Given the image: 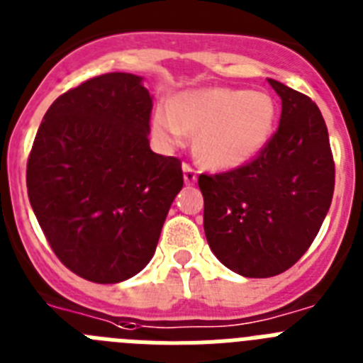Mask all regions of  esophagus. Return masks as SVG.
I'll return each mask as SVG.
<instances>
[{
    "label": "esophagus",
    "mask_w": 363,
    "mask_h": 363,
    "mask_svg": "<svg viewBox=\"0 0 363 363\" xmlns=\"http://www.w3.org/2000/svg\"><path fill=\"white\" fill-rule=\"evenodd\" d=\"M182 172H184V182L188 186H191V184H195V181H197V175H195V169L191 168V166L189 164H182Z\"/></svg>",
    "instance_id": "esophagus-1"
}]
</instances>
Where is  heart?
I'll list each match as a JSON object with an SVG mask.
<instances>
[{
    "mask_svg": "<svg viewBox=\"0 0 363 363\" xmlns=\"http://www.w3.org/2000/svg\"><path fill=\"white\" fill-rule=\"evenodd\" d=\"M277 121L275 101L246 88L188 90L155 110L152 133L162 146H175L182 133L195 135L194 152L204 166L235 169L247 164L269 141Z\"/></svg>",
    "mask_w": 363,
    "mask_h": 363,
    "instance_id": "obj_1",
    "label": "heart"
}]
</instances>
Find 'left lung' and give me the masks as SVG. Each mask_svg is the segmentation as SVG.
<instances>
[{"mask_svg": "<svg viewBox=\"0 0 363 363\" xmlns=\"http://www.w3.org/2000/svg\"><path fill=\"white\" fill-rule=\"evenodd\" d=\"M267 81L282 99L275 135L247 164L199 175L208 244L228 269L247 279L280 275L308 251L335 189L328 126L318 106Z\"/></svg>", "mask_w": 363, "mask_h": 363, "instance_id": "1", "label": "left lung"}]
</instances>
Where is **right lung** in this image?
Here are the masks:
<instances>
[{"mask_svg":"<svg viewBox=\"0 0 363 363\" xmlns=\"http://www.w3.org/2000/svg\"><path fill=\"white\" fill-rule=\"evenodd\" d=\"M143 77L110 72L52 103L27 164L39 226L57 259L96 284L132 279L152 260L181 161L152 152Z\"/></svg>","mask_w":363,"mask_h":363,"instance_id":"right-lung-1","label":"right lung"}]
</instances>
